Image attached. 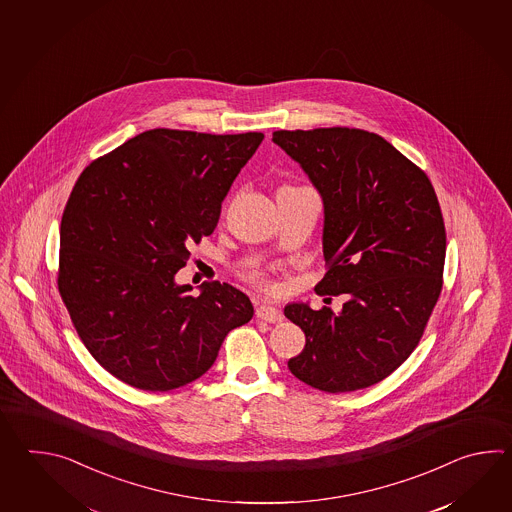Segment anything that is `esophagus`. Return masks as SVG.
<instances>
[{
  "label": "esophagus",
  "mask_w": 512,
  "mask_h": 512,
  "mask_svg": "<svg viewBox=\"0 0 512 512\" xmlns=\"http://www.w3.org/2000/svg\"><path fill=\"white\" fill-rule=\"evenodd\" d=\"M256 316H258L260 320L271 322V324H280L283 320L282 311L267 304H261L256 307Z\"/></svg>",
  "instance_id": "obj_1"
}]
</instances>
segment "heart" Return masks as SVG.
<instances>
[{
    "label": "heart",
    "mask_w": 512,
    "mask_h": 512,
    "mask_svg": "<svg viewBox=\"0 0 512 512\" xmlns=\"http://www.w3.org/2000/svg\"><path fill=\"white\" fill-rule=\"evenodd\" d=\"M247 280L256 285L258 289L263 291H272L274 289V283H272L269 272L263 271V269H254V271L247 272Z\"/></svg>",
    "instance_id": "obj_1"
}]
</instances>
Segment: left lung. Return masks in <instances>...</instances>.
Masks as SVG:
<instances>
[{
  "label": "left lung",
  "mask_w": 512,
  "mask_h": 512,
  "mask_svg": "<svg viewBox=\"0 0 512 512\" xmlns=\"http://www.w3.org/2000/svg\"><path fill=\"white\" fill-rule=\"evenodd\" d=\"M272 141L304 168L324 201L326 276L318 294H348L329 307H285L305 348L287 366L327 393L386 379L412 355L443 289L446 234L428 175L359 128L278 130Z\"/></svg>",
  "instance_id": "left-lung-1"
}]
</instances>
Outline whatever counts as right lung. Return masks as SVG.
I'll list each match as a JSON object with an SVG mask.
<instances>
[{"instance_id": "obj_1", "label": "right lung", "mask_w": 512, "mask_h": 512, "mask_svg": "<svg viewBox=\"0 0 512 512\" xmlns=\"http://www.w3.org/2000/svg\"><path fill=\"white\" fill-rule=\"evenodd\" d=\"M263 133L155 128L86 166L60 225L58 291L98 364L144 392L196 381L254 315L229 283L177 285Z\"/></svg>"}]
</instances>
